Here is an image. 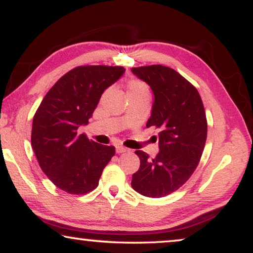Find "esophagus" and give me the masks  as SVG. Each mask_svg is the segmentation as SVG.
I'll use <instances>...</instances> for the list:
<instances>
[{"mask_svg": "<svg viewBox=\"0 0 253 253\" xmlns=\"http://www.w3.org/2000/svg\"><path fill=\"white\" fill-rule=\"evenodd\" d=\"M127 149L125 148V146L123 145H116V152L117 153H123V152H126Z\"/></svg>", "mask_w": 253, "mask_h": 253, "instance_id": "34e87169", "label": "esophagus"}]
</instances>
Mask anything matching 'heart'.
Here are the masks:
<instances>
[{
	"label": "heart",
	"instance_id": "obj_1",
	"mask_svg": "<svg viewBox=\"0 0 253 253\" xmlns=\"http://www.w3.org/2000/svg\"><path fill=\"white\" fill-rule=\"evenodd\" d=\"M127 93L128 94H139L149 93V88L144 82L139 79H130L127 83Z\"/></svg>",
	"mask_w": 253,
	"mask_h": 253
}]
</instances>
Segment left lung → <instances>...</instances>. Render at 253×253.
<instances>
[{"mask_svg": "<svg viewBox=\"0 0 253 253\" xmlns=\"http://www.w3.org/2000/svg\"><path fill=\"white\" fill-rule=\"evenodd\" d=\"M131 71L154 94L146 127L160 130L156 158L135 151L141 165L131 186L144 197L163 198L182 187L198 167L208 129L205 107L198 89L171 68L152 65Z\"/></svg>", "mask_w": 253, "mask_h": 253, "instance_id": "left-lung-1", "label": "left lung"}]
</instances>
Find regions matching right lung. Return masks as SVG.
I'll use <instances>...</instances> for the list:
<instances>
[{
    "mask_svg": "<svg viewBox=\"0 0 253 253\" xmlns=\"http://www.w3.org/2000/svg\"><path fill=\"white\" fill-rule=\"evenodd\" d=\"M124 67L79 66L68 71L44 96L33 119L32 146L40 167L60 190L83 195L99 185L115 146L77 134L87 125L100 97L123 76Z\"/></svg>",
    "mask_w": 253,
    "mask_h": 253,
    "instance_id": "right-lung-1",
    "label": "right lung"
}]
</instances>
